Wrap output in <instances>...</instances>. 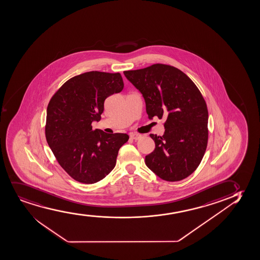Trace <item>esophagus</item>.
Instances as JSON below:
<instances>
[{"instance_id": "1", "label": "esophagus", "mask_w": 260, "mask_h": 260, "mask_svg": "<svg viewBox=\"0 0 260 260\" xmlns=\"http://www.w3.org/2000/svg\"><path fill=\"white\" fill-rule=\"evenodd\" d=\"M141 137H142V135H138V134H130V138L135 140V141H137Z\"/></svg>"}]
</instances>
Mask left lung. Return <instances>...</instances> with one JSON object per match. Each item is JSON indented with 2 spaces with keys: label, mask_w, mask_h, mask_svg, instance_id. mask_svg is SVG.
I'll return each instance as SVG.
<instances>
[{
  "label": "left lung",
  "mask_w": 260,
  "mask_h": 260,
  "mask_svg": "<svg viewBox=\"0 0 260 260\" xmlns=\"http://www.w3.org/2000/svg\"><path fill=\"white\" fill-rule=\"evenodd\" d=\"M124 75L143 95L148 118L165 120L164 135H150L155 148L146 155V165L164 180L187 178L201 164L208 140V112L200 89L184 73L165 64Z\"/></svg>",
  "instance_id": "obj_1"
}]
</instances>
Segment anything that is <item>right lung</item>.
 I'll use <instances>...</instances> for the list:
<instances>
[{"label": "right lung", "instance_id": "add662e5", "mask_svg": "<svg viewBox=\"0 0 260 260\" xmlns=\"http://www.w3.org/2000/svg\"><path fill=\"white\" fill-rule=\"evenodd\" d=\"M124 82L119 73L90 71L68 80L50 100L46 110V142L59 165L82 184L102 180L115 167L126 134L93 130L109 95L119 93Z\"/></svg>", "mask_w": 260, "mask_h": 260}]
</instances>
